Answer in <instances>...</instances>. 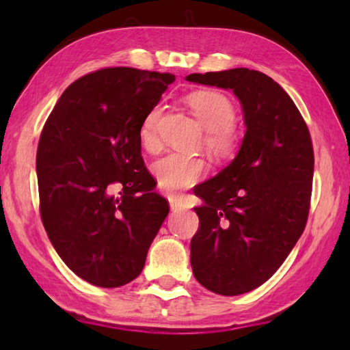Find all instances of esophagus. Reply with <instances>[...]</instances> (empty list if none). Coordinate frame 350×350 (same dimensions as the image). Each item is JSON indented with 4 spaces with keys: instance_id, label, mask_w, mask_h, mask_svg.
<instances>
[{
    "instance_id": "obj_1",
    "label": "esophagus",
    "mask_w": 350,
    "mask_h": 350,
    "mask_svg": "<svg viewBox=\"0 0 350 350\" xmlns=\"http://www.w3.org/2000/svg\"><path fill=\"white\" fill-rule=\"evenodd\" d=\"M170 206L173 211H180L185 208V204H183V200L180 199H176V198H170Z\"/></svg>"
}]
</instances>
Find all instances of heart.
Returning a JSON list of instances; mask_svg holds the SVG:
<instances>
[{
	"label": "heart",
	"instance_id": "obj_1",
	"mask_svg": "<svg viewBox=\"0 0 350 350\" xmlns=\"http://www.w3.org/2000/svg\"><path fill=\"white\" fill-rule=\"evenodd\" d=\"M185 103L204 128L202 144L208 156L219 162L232 159L241 144L239 126L233 120L236 108L232 98L216 90H199L189 92ZM161 116V106H154L142 122L140 144L150 152L161 150L157 134ZM152 171L159 188L168 194H176L202 179L206 173V163L200 156L170 154L156 162Z\"/></svg>",
	"mask_w": 350,
	"mask_h": 350
}]
</instances>
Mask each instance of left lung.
<instances>
[{
	"label": "left lung",
	"instance_id": "8db88e82",
	"mask_svg": "<svg viewBox=\"0 0 350 350\" xmlns=\"http://www.w3.org/2000/svg\"><path fill=\"white\" fill-rule=\"evenodd\" d=\"M187 80L233 90L247 131L234 161L194 194V278L224 296L247 293L281 267L303 234L310 210L313 145L288 94L259 70L236 68Z\"/></svg>",
	"mask_w": 350,
	"mask_h": 350
}]
</instances>
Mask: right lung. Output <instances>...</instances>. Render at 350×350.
<instances>
[{
    "label": "right lung",
    "instance_id": "right-lung-1",
    "mask_svg": "<svg viewBox=\"0 0 350 350\" xmlns=\"http://www.w3.org/2000/svg\"><path fill=\"white\" fill-rule=\"evenodd\" d=\"M174 80L134 68L94 70L66 88L41 131V221L63 262L94 286L135 280L168 216L139 133ZM116 187L120 198L111 196Z\"/></svg>",
    "mask_w": 350,
    "mask_h": 350
}]
</instances>
